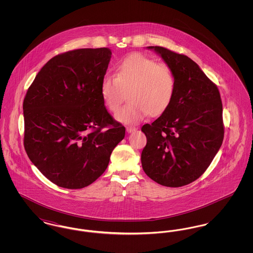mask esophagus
<instances>
[{"label":"esophagus","mask_w":253,"mask_h":253,"mask_svg":"<svg viewBox=\"0 0 253 253\" xmlns=\"http://www.w3.org/2000/svg\"><path fill=\"white\" fill-rule=\"evenodd\" d=\"M136 127H134V126H127L126 127V131L128 132H134V131H136Z\"/></svg>","instance_id":"esophagus-1"}]
</instances>
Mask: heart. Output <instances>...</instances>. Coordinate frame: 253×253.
<instances>
[{
	"label": "heart",
	"mask_w": 253,
	"mask_h": 253,
	"mask_svg": "<svg viewBox=\"0 0 253 253\" xmlns=\"http://www.w3.org/2000/svg\"><path fill=\"white\" fill-rule=\"evenodd\" d=\"M131 102L117 113L124 123H136L149 114L158 116L169 107L175 92V81L168 65L134 53L120 60L116 74L103 76L100 96L111 112H117L123 100V90L130 89Z\"/></svg>",
	"instance_id": "1"
}]
</instances>
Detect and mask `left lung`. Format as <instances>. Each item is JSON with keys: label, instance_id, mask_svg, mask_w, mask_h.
Instances as JSON below:
<instances>
[{"label": "left lung", "instance_id": "1", "mask_svg": "<svg viewBox=\"0 0 253 253\" xmlns=\"http://www.w3.org/2000/svg\"><path fill=\"white\" fill-rule=\"evenodd\" d=\"M154 49L173 74V99L152 124L141 128L147 144L141 154L145 173L158 184L177 188L199 178L224 138L219 90L189 57L161 46Z\"/></svg>", "mask_w": 253, "mask_h": 253}]
</instances>
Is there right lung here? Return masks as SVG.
<instances>
[{"mask_svg": "<svg viewBox=\"0 0 253 253\" xmlns=\"http://www.w3.org/2000/svg\"><path fill=\"white\" fill-rule=\"evenodd\" d=\"M109 48L77 49L49 60L24 99L25 152L51 182L82 189L108 167L125 127L105 108L99 85Z\"/></svg>", "mask_w": 253, "mask_h": 253, "instance_id": "right-lung-1", "label": "right lung"}]
</instances>
